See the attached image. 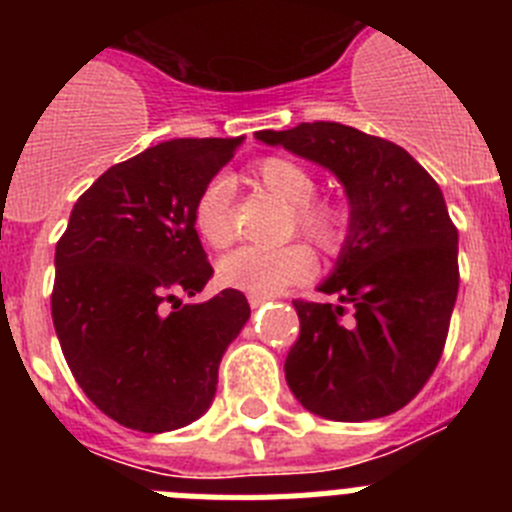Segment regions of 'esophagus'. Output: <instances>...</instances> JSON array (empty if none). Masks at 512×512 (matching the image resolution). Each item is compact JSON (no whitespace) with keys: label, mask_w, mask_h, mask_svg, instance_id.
Segmentation results:
<instances>
[{"label":"esophagus","mask_w":512,"mask_h":512,"mask_svg":"<svg viewBox=\"0 0 512 512\" xmlns=\"http://www.w3.org/2000/svg\"><path fill=\"white\" fill-rule=\"evenodd\" d=\"M266 302H269V297H259V295H248V305L253 307V310H256V307H261V305H266Z\"/></svg>","instance_id":"34e87169"}]
</instances>
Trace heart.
I'll list each match as a JSON object with an SVG mask.
<instances>
[{"instance_id": "obj_1", "label": "heart", "mask_w": 512, "mask_h": 512, "mask_svg": "<svg viewBox=\"0 0 512 512\" xmlns=\"http://www.w3.org/2000/svg\"><path fill=\"white\" fill-rule=\"evenodd\" d=\"M253 179L292 205L297 230L312 238L325 251H336L346 235V215L333 205L310 202L315 197V179L302 164L284 156H269L253 166ZM194 228L202 235V241L220 248L233 241L235 217H233V184L228 176H212L200 189L192 207ZM312 251L305 243H287L277 248L243 246L235 248L220 261L217 274L225 287L241 289L248 295L271 297L287 289L289 284L302 282L312 274Z\"/></svg>"}]
</instances>
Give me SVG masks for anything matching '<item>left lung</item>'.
Returning <instances> with one entry per match:
<instances>
[{"mask_svg": "<svg viewBox=\"0 0 512 512\" xmlns=\"http://www.w3.org/2000/svg\"><path fill=\"white\" fill-rule=\"evenodd\" d=\"M256 138L328 169L348 200L346 241L318 287L338 302H295L289 390L325 420L395 413L436 369L459 292V233L441 189L405 148L341 122ZM346 309L352 318L343 321Z\"/></svg>", "mask_w": 512, "mask_h": 512, "instance_id": "8db88e82", "label": "left lung"}]
</instances>
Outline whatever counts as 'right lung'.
<instances>
[{"instance_id": "obj_1", "label": "right lung", "mask_w": 512, "mask_h": 512, "mask_svg": "<svg viewBox=\"0 0 512 512\" xmlns=\"http://www.w3.org/2000/svg\"><path fill=\"white\" fill-rule=\"evenodd\" d=\"M241 143L176 138L115 164L76 200L58 241L61 351L84 395L125 428L166 433L205 415L217 366L251 318L238 289L178 307L179 292L194 297L212 277L194 200Z\"/></svg>"}]
</instances>
